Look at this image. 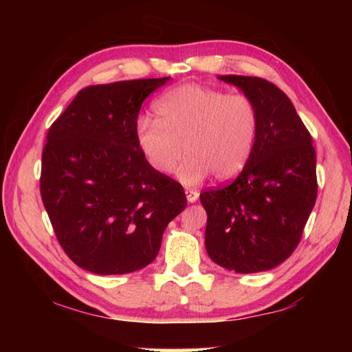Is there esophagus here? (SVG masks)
Returning <instances> with one entry per match:
<instances>
[{
    "mask_svg": "<svg viewBox=\"0 0 352 352\" xmlns=\"http://www.w3.org/2000/svg\"><path fill=\"white\" fill-rule=\"evenodd\" d=\"M186 199L189 204H194V201L199 200V190L195 189H186Z\"/></svg>",
    "mask_w": 352,
    "mask_h": 352,
    "instance_id": "obj_1",
    "label": "esophagus"
}]
</instances>
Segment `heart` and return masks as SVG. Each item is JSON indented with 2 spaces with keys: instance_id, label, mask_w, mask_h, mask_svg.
I'll use <instances>...</instances> for the list:
<instances>
[{
  "instance_id": "obj_1",
  "label": "heart",
  "mask_w": 352,
  "mask_h": 352,
  "mask_svg": "<svg viewBox=\"0 0 352 352\" xmlns=\"http://www.w3.org/2000/svg\"><path fill=\"white\" fill-rule=\"evenodd\" d=\"M157 119L140 116L135 138L147 164L160 175L175 168L178 180L192 186L212 174L230 180L245 168L258 136L253 100L217 88L184 83L166 91L153 105Z\"/></svg>"
}]
</instances>
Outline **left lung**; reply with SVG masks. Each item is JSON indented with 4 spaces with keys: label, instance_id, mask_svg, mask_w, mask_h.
Returning <instances> with one entry per match:
<instances>
[{
    "label": "left lung",
    "instance_id": "obj_1",
    "mask_svg": "<svg viewBox=\"0 0 352 352\" xmlns=\"http://www.w3.org/2000/svg\"><path fill=\"white\" fill-rule=\"evenodd\" d=\"M253 100L258 136L233 183L206 189L205 247L220 267L236 273L270 270L294 253L317 200L312 136L294 104L261 77L220 76Z\"/></svg>",
    "mask_w": 352,
    "mask_h": 352
}]
</instances>
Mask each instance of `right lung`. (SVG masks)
I'll use <instances>...</instances> for the list:
<instances>
[{"instance_id": "1", "label": "right lung", "mask_w": 352, "mask_h": 352, "mask_svg": "<svg viewBox=\"0 0 352 352\" xmlns=\"http://www.w3.org/2000/svg\"><path fill=\"white\" fill-rule=\"evenodd\" d=\"M169 79L83 88L47 130L41 200L65 253L96 275L151 264L186 208L182 184L157 174L135 138L142 102Z\"/></svg>"}]
</instances>
